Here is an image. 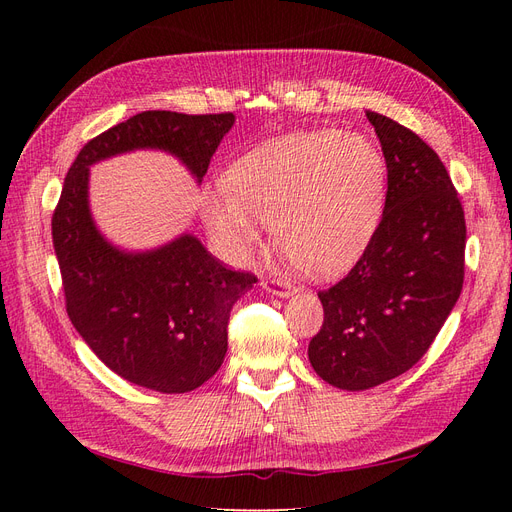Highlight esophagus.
<instances>
[{"label":"esophagus","mask_w":512,"mask_h":512,"mask_svg":"<svg viewBox=\"0 0 512 512\" xmlns=\"http://www.w3.org/2000/svg\"><path fill=\"white\" fill-rule=\"evenodd\" d=\"M262 288L269 290L271 294H277V297H290V294L294 292L286 280H282V277H273V275L262 280Z\"/></svg>","instance_id":"esophagus-1"}]
</instances>
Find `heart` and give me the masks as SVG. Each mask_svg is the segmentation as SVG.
I'll list each match as a JSON object with an SVG mask.
<instances>
[{
  "label": "heart",
  "mask_w": 512,
  "mask_h": 512,
  "mask_svg": "<svg viewBox=\"0 0 512 512\" xmlns=\"http://www.w3.org/2000/svg\"><path fill=\"white\" fill-rule=\"evenodd\" d=\"M226 194L205 200V220L232 260H245L273 222L275 241L314 277H335L363 256L386 196V162L363 134L316 130L262 143L232 164Z\"/></svg>",
  "instance_id": "b5f03b06"
}]
</instances>
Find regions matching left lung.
I'll return each instance as SVG.
<instances>
[{
    "label": "left lung",
    "mask_w": 512,
    "mask_h": 512,
    "mask_svg": "<svg viewBox=\"0 0 512 512\" xmlns=\"http://www.w3.org/2000/svg\"><path fill=\"white\" fill-rule=\"evenodd\" d=\"M386 162L376 235L350 273L320 290L324 322L307 354L337 389L365 391L408 371L455 307L466 269V218L438 153L380 113H365Z\"/></svg>",
    "instance_id": "left-lung-1"
}]
</instances>
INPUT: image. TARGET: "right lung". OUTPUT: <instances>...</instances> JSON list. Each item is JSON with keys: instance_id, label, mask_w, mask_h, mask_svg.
Segmentation results:
<instances>
[{"instance_id": "right-lung-1", "label": "right lung", "mask_w": 512, "mask_h": 512, "mask_svg": "<svg viewBox=\"0 0 512 512\" xmlns=\"http://www.w3.org/2000/svg\"><path fill=\"white\" fill-rule=\"evenodd\" d=\"M232 123V113L170 111L117 123L79 151L53 213V247L74 329L108 369L151 391L188 393L220 369L232 305L258 277L228 269L192 235L151 252L117 250L91 220L89 166L123 151L162 149L203 181Z\"/></svg>"}]
</instances>
